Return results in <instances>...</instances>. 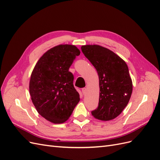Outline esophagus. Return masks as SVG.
Masks as SVG:
<instances>
[{"label": "esophagus", "mask_w": 160, "mask_h": 160, "mask_svg": "<svg viewBox=\"0 0 160 160\" xmlns=\"http://www.w3.org/2000/svg\"><path fill=\"white\" fill-rule=\"evenodd\" d=\"M82 93H83V95H85L87 93V89L86 88L82 89Z\"/></svg>", "instance_id": "obj_1"}]
</instances>
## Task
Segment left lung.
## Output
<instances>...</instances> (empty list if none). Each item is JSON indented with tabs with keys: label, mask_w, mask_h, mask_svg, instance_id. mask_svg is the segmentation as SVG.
Returning a JSON list of instances; mask_svg holds the SVG:
<instances>
[{
	"label": "left lung",
	"mask_w": 160,
	"mask_h": 160,
	"mask_svg": "<svg viewBox=\"0 0 160 160\" xmlns=\"http://www.w3.org/2000/svg\"><path fill=\"white\" fill-rule=\"evenodd\" d=\"M81 51L99 75V105L91 114L101 121L113 119L126 107L132 93V81L126 62L100 45H83Z\"/></svg>",
	"instance_id": "left-lung-1"
}]
</instances>
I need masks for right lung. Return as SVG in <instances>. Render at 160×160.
<instances>
[{
    "label": "right lung",
    "mask_w": 160,
    "mask_h": 160,
    "mask_svg": "<svg viewBox=\"0 0 160 160\" xmlns=\"http://www.w3.org/2000/svg\"><path fill=\"white\" fill-rule=\"evenodd\" d=\"M80 55L75 45H59L42 55L32 70L29 93L33 105L42 117L59 124L69 118L80 101L69 67Z\"/></svg>",
    "instance_id": "add662e5"
}]
</instances>
